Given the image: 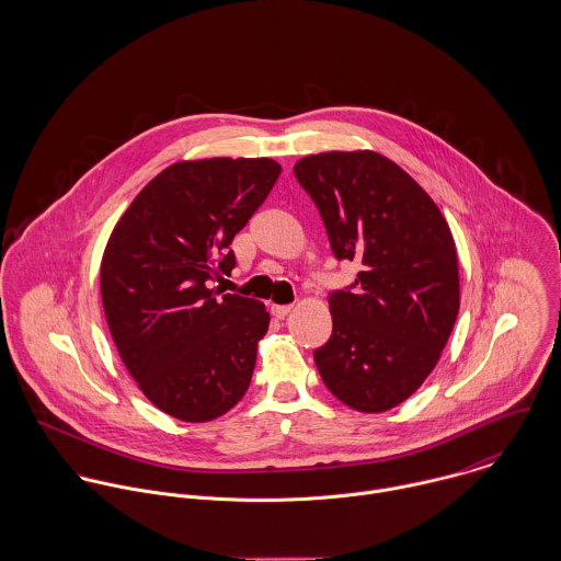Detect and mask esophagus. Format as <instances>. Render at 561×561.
Returning a JSON list of instances; mask_svg holds the SVG:
<instances>
[{
    "label": "esophagus",
    "mask_w": 561,
    "mask_h": 561,
    "mask_svg": "<svg viewBox=\"0 0 561 561\" xmlns=\"http://www.w3.org/2000/svg\"><path fill=\"white\" fill-rule=\"evenodd\" d=\"M289 313H291V307H289V305H283V307L274 305V307H272V316H274L276 320H285Z\"/></svg>",
    "instance_id": "obj_1"
}]
</instances>
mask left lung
Instances as JSON below:
<instances>
[{"label":"left lung","instance_id":"8db88e82","mask_svg":"<svg viewBox=\"0 0 561 561\" xmlns=\"http://www.w3.org/2000/svg\"><path fill=\"white\" fill-rule=\"evenodd\" d=\"M336 261L360 265L328 296L332 334L313 352L321 380L358 412H385L430 376L460 309L451 231L423 187L371 151L294 165Z\"/></svg>","mask_w":561,"mask_h":561}]
</instances>
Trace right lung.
Segmentation results:
<instances>
[{"mask_svg": "<svg viewBox=\"0 0 561 561\" xmlns=\"http://www.w3.org/2000/svg\"><path fill=\"white\" fill-rule=\"evenodd\" d=\"M278 174L267 158L172 163L105 245L101 298L112 339L142 393L174 419L211 421L248 391L270 313L211 283L236 267L229 245Z\"/></svg>", "mask_w": 561, "mask_h": 561, "instance_id": "obj_1", "label": "right lung"}]
</instances>
